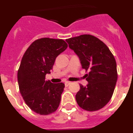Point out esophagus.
Wrapping results in <instances>:
<instances>
[{
	"mask_svg": "<svg viewBox=\"0 0 133 133\" xmlns=\"http://www.w3.org/2000/svg\"><path fill=\"white\" fill-rule=\"evenodd\" d=\"M70 82H69V81H66V82L64 83V85H65V87H68V86L70 85Z\"/></svg>",
	"mask_w": 133,
	"mask_h": 133,
	"instance_id": "1",
	"label": "esophagus"
}]
</instances>
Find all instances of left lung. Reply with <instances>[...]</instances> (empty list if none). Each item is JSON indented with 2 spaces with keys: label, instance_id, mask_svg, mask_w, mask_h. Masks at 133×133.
<instances>
[{
  "label": "left lung",
  "instance_id": "8db88e82",
  "mask_svg": "<svg viewBox=\"0 0 133 133\" xmlns=\"http://www.w3.org/2000/svg\"><path fill=\"white\" fill-rule=\"evenodd\" d=\"M69 48L79 57L88 84H80L76 95L78 106L88 111L104 107L113 94L117 81V63L112 52L103 41L90 35L66 40Z\"/></svg>",
  "mask_w": 133,
  "mask_h": 133
}]
</instances>
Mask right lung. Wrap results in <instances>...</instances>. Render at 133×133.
I'll list each match as a JSON object with an SVG mask.
<instances>
[{
	"instance_id": "obj_1",
	"label": "right lung",
	"mask_w": 133,
	"mask_h": 133,
	"mask_svg": "<svg viewBox=\"0 0 133 133\" xmlns=\"http://www.w3.org/2000/svg\"><path fill=\"white\" fill-rule=\"evenodd\" d=\"M67 46L63 39L42 38L34 41L23 55L17 74L20 92L36 113L50 115L59 106L64 84L52 83L45 80V76Z\"/></svg>"
}]
</instances>
